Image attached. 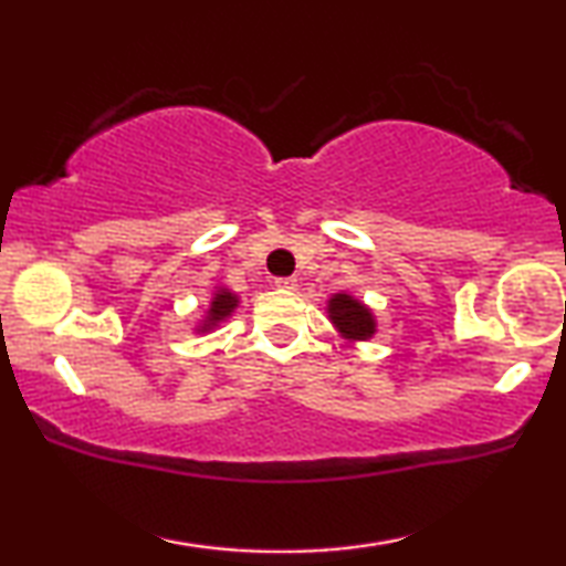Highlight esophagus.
I'll list each match as a JSON object with an SVG mask.
<instances>
[{"label": "esophagus", "mask_w": 566, "mask_h": 566, "mask_svg": "<svg viewBox=\"0 0 566 566\" xmlns=\"http://www.w3.org/2000/svg\"><path fill=\"white\" fill-rule=\"evenodd\" d=\"M274 286L276 290H296V280L294 276H280V280H274Z\"/></svg>", "instance_id": "esophagus-1"}]
</instances>
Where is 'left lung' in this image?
<instances>
[{
  "label": "left lung",
  "instance_id": "1",
  "mask_svg": "<svg viewBox=\"0 0 566 566\" xmlns=\"http://www.w3.org/2000/svg\"><path fill=\"white\" fill-rule=\"evenodd\" d=\"M327 312H329V319L334 322V327H337L347 339L364 342L377 332L371 312L349 294H334L329 300Z\"/></svg>",
  "mask_w": 566,
  "mask_h": 566
}]
</instances>
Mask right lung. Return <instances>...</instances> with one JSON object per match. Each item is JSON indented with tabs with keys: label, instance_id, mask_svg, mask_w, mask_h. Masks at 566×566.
<instances>
[{
	"label": "right lung",
	"instance_id": "1",
	"mask_svg": "<svg viewBox=\"0 0 566 566\" xmlns=\"http://www.w3.org/2000/svg\"><path fill=\"white\" fill-rule=\"evenodd\" d=\"M237 302H239V300H237V294H232L229 290H217L214 300H212V306H209V314H207V322H205L202 332L212 329L214 324H219L222 319H227L229 314L234 312Z\"/></svg>",
	"mask_w": 566,
	"mask_h": 566
}]
</instances>
